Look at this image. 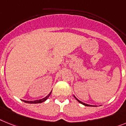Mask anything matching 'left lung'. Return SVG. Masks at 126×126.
Wrapping results in <instances>:
<instances>
[{
  "mask_svg": "<svg viewBox=\"0 0 126 126\" xmlns=\"http://www.w3.org/2000/svg\"><path fill=\"white\" fill-rule=\"evenodd\" d=\"M73 96H74V95H73ZM74 97H75V98H76V99H77V101L79 102V103H80V104H82L84 105V106H92V105H89V104H85V103L82 102H81L80 100H79V99H77V98H76V97H75V96H74Z\"/></svg>",
  "mask_w": 126,
  "mask_h": 126,
  "instance_id": "1",
  "label": "left lung"
}]
</instances>
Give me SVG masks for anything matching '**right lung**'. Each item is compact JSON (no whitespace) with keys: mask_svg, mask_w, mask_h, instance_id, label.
Returning a JSON list of instances; mask_svg holds the SVG:
<instances>
[{"mask_svg":"<svg viewBox=\"0 0 126 126\" xmlns=\"http://www.w3.org/2000/svg\"><path fill=\"white\" fill-rule=\"evenodd\" d=\"M51 91L50 93H49L47 95L46 97L44 98H42V99H40V100H33V101H26V100H22L23 102L26 103H28V104H40V103H42L43 102H45L49 96H50V94H51Z\"/></svg>","mask_w":126,"mask_h":126,"instance_id":"1","label":"right lung"}]
</instances>
